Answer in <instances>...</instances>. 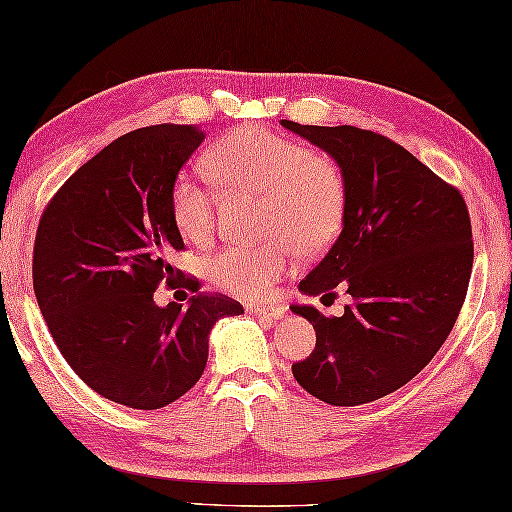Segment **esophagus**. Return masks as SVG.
<instances>
[{"label":"esophagus","instance_id":"esophagus-1","mask_svg":"<svg viewBox=\"0 0 512 512\" xmlns=\"http://www.w3.org/2000/svg\"><path fill=\"white\" fill-rule=\"evenodd\" d=\"M248 310L253 315H257V317L270 319V322H273V319H282L286 315V308L284 306H250Z\"/></svg>","mask_w":512,"mask_h":512}]
</instances>
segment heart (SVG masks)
Instances as JSON below:
<instances>
[{
    "label": "heart",
    "mask_w": 512,
    "mask_h": 512,
    "mask_svg": "<svg viewBox=\"0 0 512 512\" xmlns=\"http://www.w3.org/2000/svg\"><path fill=\"white\" fill-rule=\"evenodd\" d=\"M208 170L226 193L266 197V235L282 237L299 253L328 244L344 213V184L337 166L308 146L262 126L226 135L208 155ZM219 197L195 175L173 186V215L190 242L215 230ZM282 239L264 246H226L208 259L210 282L230 295L264 299L290 268Z\"/></svg>",
    "instance_id": "heart-1"
}]
</instances>
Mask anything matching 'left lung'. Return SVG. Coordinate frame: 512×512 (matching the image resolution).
Returning a JSON list of instances; mask_svg holds the SVG:
<instances>
[{
	"label": "left lung",
	"mask_w": 512,
	"mask_h": 512,
	"mask_svg": "<svg viewBox=\"0 0 512 512\" xmlns=\"http://www.w3.org/2000/svg\"><path fill=\"white\" fill-rule=\"evenodd\" d=\"M279 124L324 150L344 184L342 233L299 293L333 297L344 288L350 304L342 317L290 306L317 333L293 375L330 406L375 402L408 384L457 322L473 270L464 197L373 130Z\"/></svg>",
	"instance_id": "obj_1"
}]
</instances>
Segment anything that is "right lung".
Masks as SVG:
<instances>
[{
  "mask_svg": "<svg viewBox=\"0 0 512 512\" xmlns=\"http://www.w3.org/2000/svg\"><path fill=\"white\" fill-rule=\"evenodd\" d=\"M202 142V128L175 124L115 139L59 188L37 228L33 286L50 335L95 393L128 408L188 393L206 368L210 330L244 313L224 295H193L186 308L153 299L177 275L173 186Z\"/></svg>",
  "mask_w": 512,
  "mask_h": 512,
  "instance_id": "right-lung-1",
  "label": "right lung"
}]
</instances>
